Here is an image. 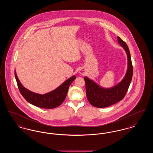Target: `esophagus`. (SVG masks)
Listing matches in <instances>:
<instances>
[{
	"label": "esophagus",
	"mask_w": 153,
	"mask_h": 153,
	"mask_svg": "<svg viewBox=\"0 0 153 153\" xmlns=\"http://www.w3.org/2000/svg\"><path fill=\"white\" fill-rule=\"evenodd\" d=\"M85 70H84L83 68L80 69V71H79V73H80V74L83 75V74H85Z\"/></svg>",
	"instance_id": "obj_1"
}]
</instances>
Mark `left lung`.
I'll return each mask as SVG.
<instances>
[{"label":"left lung","instance_id":"1","mask_svg":"<svg viewBox=\"0 0 153 153\" xmlns=\"http://www.w3.org/2000/svg\"><path fill=\"white\" fill-rule=\"evenodd\" d=\"M117 42L123 47L127 56V70L123 80L114 87L108 88L102 87L94 81L84 77L86 95L88 100L97 108H105L122 100L126 94L132 80L133 68L131 55L127 45L119 36Z\"/></svg>","mask_w":153,"mask_h":153}]
</instances>
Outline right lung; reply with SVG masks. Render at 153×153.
<instances>
[{"instance_id":"obj_1","label":"right lung","mask_w":153,"mask_h":153,"mask_svg":"<svg viewBox=\"0 0 153 153\" xmlns=\"http://www.w3.org/2000/svg\"><path fill=\"white\" fill-rule=\"evenodd\" d=\"M15 77L19 90L26 101L33 105L46 109L57 107L63 102L65 99L69 86L76 78L74 75L65 81L54 90L41 95L31 92L25 87L19 80L15 71Z\"/></svg>"}]
</instances>
